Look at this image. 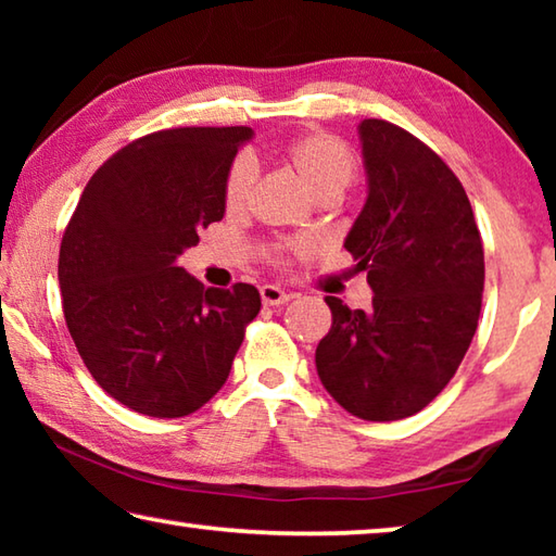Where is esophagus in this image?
Instances as JSON below:
<instances>
[{
	"mask_svg": "<svg viewBox=\"0 0 556 556\" xmlns=\"http://www.w3.org/2000/svg\"><path fill=\"white\" fill-rule=\"evenodd\" d=\"M260 296H262V304L265 306H279V304H287L291 299V294H287L285 289H279L275 285H265L260 289Z\"/></svg>",
	"mask_w": 556,
	"mask_h": 556,
	"instance_id": "34e87169",
	"label": "esophagus"
}]
</instances>
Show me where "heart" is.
<instances>
[{
  "label": "heart",
  "instance_id": "heart-1",
  "mask_svg": "<svg viewBox=\"0 0 556 556\" xmlns=\"http://www.w3.org/2000/svg\"><path fill=\"white\" fill-rule=\"evenodd\" d=\"M281 164L294 174L314 201H336L355 176V159L341 139L328 131H308L281 149ZM257 168L250 159H238L225 178V208L242 211L252 195Z\"/></svg>",
  "mask_w": 556,
  "mask_h": 556
}]
</instances>
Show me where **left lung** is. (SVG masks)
<instances>
[{
	"label": "left lung",
	"instance_id": "left-lung-1",
	"mask_svg": "<svg viewBox=\"0 0 556 556\" xmlns=\"http://www.w3.org/2000/svg\"><path fill=\"white\" fill-rule=\"evenodd\" d=\"M368 199L343 248L368 271L372 306L326 296L331 331L316 348L326 392L365 421L425 409L473 341L483 296V244L454 172L384 119L357 125Z\"/></svg>",
	"mask_w": 556,
	"mask_h": 556
}]
</instances>
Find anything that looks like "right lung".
<instances>
[{"mask_svg":"<svg viewBox=\"0 0 556 556\" xmlns=\"http://www.w3.org/2000/svg\"><path fill=\"white\" fill-rule=\"evenodd\" d=\"M250 127L147 135L102 164L59 255L63 316L92 378L147 417L201 409L260 314L252 285L205 289L178 267L199 230L225 215V178Z\"/></svg>","mask_w":556,"mask_h":556,"instance_id":"add662e5","label":"right lung"}]
</instances>
